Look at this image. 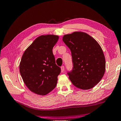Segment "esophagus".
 <instances>
[{"instance_id":"34e87169","label":"esophagus","mask_w":121,"mask_h":121,"mask_svg":"<svg viewBox=\"0 0 121 121\" xmlns=\"http://www.w3.org/2000/svg\"><path fill=\"white\" fill-rule=\"evenodd\" d=\"M60 68H61V72L63 73L64 71V69H65L64 66H61Z\"/></svg>"}]
</instances>
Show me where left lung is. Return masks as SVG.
<instances>
[{"label": "left lung", "mask_w": 121, "mask_h": 121, "mask_svg": "<svg viewBox=\"0 0 121 121\" xmlns=\"http://www.w3.org/2000/svg\"><path fill=\"white\" fill-rule=\"evenodd\" d=\"M63 40L72 53L74 67L68 74L72 84L81 90L93 88L105 72V58L101 47L92 36L82 31L65 35Z\"/></svg>", "instance_id": "obj_1"}]
</instances>
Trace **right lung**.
<instances>
[{
	"label": "right lung",
	"mask_w": 121,
	"mask_h": 121,
	"mask_svg": "<svg viewBox=\"0 0 121 121\" xmlns=\"http://www.w3.org/2000/svg\"><path fill=\"white\" fill-rule=\"evenodd\" d=\"M55 35H41L25 50L19 64L24 83L35 94L46 95L57 83L60 68L55 63L53 49L58 40Z\"/></svg>",
	"instance_id": "obj_1"
}]
</instances>
